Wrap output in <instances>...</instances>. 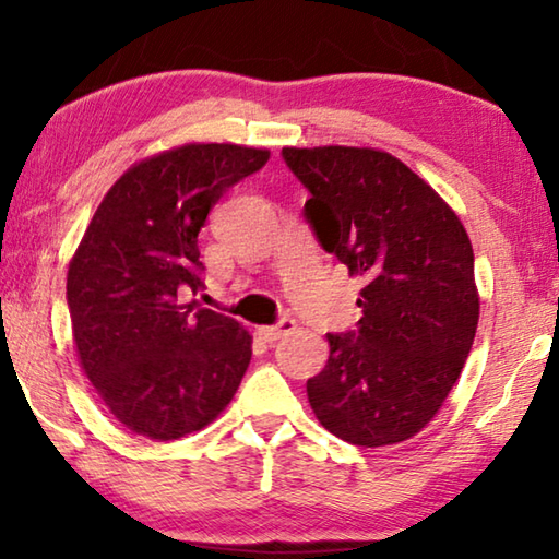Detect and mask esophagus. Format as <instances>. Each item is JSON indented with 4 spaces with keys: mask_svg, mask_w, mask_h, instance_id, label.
<instances>
[{
    "mask_svg": "<svg viewBox=\"0 0 559 559\" xmlns=\"http://www.w3.org/2000/svg\"><path fill=\"white\" fill-rule=\"evenodd\" d=\"M296 330V320L293 318H281L276 325H263L259 328V335L266 340V343H276V340H281L283 335H288Z\"/></svg>",
    "mask_w": 559,
    "mask_h": 559,
    "instance_id": "1",
    "label": "esophagus"
}]
</instances>
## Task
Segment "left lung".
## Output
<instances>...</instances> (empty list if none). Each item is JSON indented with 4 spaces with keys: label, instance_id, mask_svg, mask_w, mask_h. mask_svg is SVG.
I'll return each instance as SVG.
<instances>
[{
    "label": "left lung",
    "instance_id": "left-lung-1",
    "mask_svg": "<svg viewBox=\"0 0 559 559\" xmlns=\"http://www.w3.org/2000/svg\"><path fill=\"white\" fill-rule=\"evenodd\" d=\"M318 243L365 281L355 330L328 333L308 380L320 424L355 447L412 439L456 384L478 328L468 234L400 159L370 147H283Z\"/></svg>",
    "mask_w": 559,
    "mask_h": 559
}]
</instances>
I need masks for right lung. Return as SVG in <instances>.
<instances>
[{
    "instance_id": "1",
    "label": "right lung",
    "mask_w": 559,
    "mask_h": 559,
    "mask_svg": "<svg viewBox=\"0 0 559 559\" xmlns=\"http://www.w3.org/2000/svg\"><path fill=\"white\" fill-rule=\"evenodd\" d=\"M269 157L216 143L169 150L130 167L93 214L66 300L83 372L130 431H200L239 390L251 335L182 296L204 288L197 236L212 206Z\"/></svg>"
}]
</instances>
